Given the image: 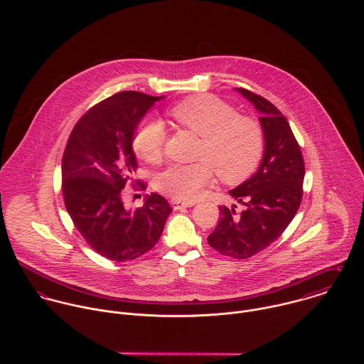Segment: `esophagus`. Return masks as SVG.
<instances>
[{"mask_svg": "<svg viewBox=\"0 0 364 364\" xmlns=\"http://www.w3.org/2000/svg\"><path fill=\"white\" fill-rule=\"evenodd\" d=\"M171 205H172L173 210H181V208H192V206H195V203H192V202H182V200H178V199H172V200H171Z\"/></svg>", "mask_w": 364, "mask_h": 364, "instance_id": "obj_1", "label": "esophagus"}]
</instances>
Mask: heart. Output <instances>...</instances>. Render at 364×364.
Wrapping results in <instances>:
<instances>
[{"instance_id": "1", "label": "heart", "mask_w": 364, "mask_h": 364, "mask_svg": "<svg viewBox=\"0 0 364 364\" xmlns=\"http://www.w3.org/2000/svg\"><path fill=\"white\" fill-rule=\"evenodd\" d=\"M172 119L202 137L195 164H172L156 178L161 192L178 200H195L213 179V169L228 183L245 179L258 165L263 150L259 124L238 116L234 107L211 95L188 98L169 109ZM165 129L156 119L140 124L133 136V150L147 162L162 156Z\"/></svg>"}]
</instances>
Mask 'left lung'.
<instances>
[{
    "label": "left lung",
    "instance_id": "left-lung-1",
    "mask_svg": "<svg viewBox=\"0 0 364 364\" xmlns=\"http://www.w3.org/2000/svg\"><path fill=\"white\" fill-rule=\"evenodd\" d=\"M237 91L260 113L264 151L258 171L230 192L245 208L237 213V206L218 208V224L208 242L221 255L248 259L274 242L294 218L306 169L300 146L280 110L245 88Z\"/></svg>",
    "mask_w": 364,
    "mask_h": 364
}]
</instances>
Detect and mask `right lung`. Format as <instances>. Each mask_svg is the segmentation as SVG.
I'll return each instance as SVG.
<instances>
[{
    "label": "right lung",
    "mask_w": 364,
    "mask_h": 364,
    "mask_svg": "<svg viewBox=\"0 0 364 364\" xmlns=\"http://www.w3.org/2000/svg\"><path fill=\"white\" fill-rule=\"evenodd\" d=\"M159 100L136 91L106 98L77 122L63 154L65 208L87 244L107 259L126 262L149 252L172 211L156 193L134 210L123 202V188L137 169L134 130ZM133 188L144 191L146 183L137 181Z\"/></svg>",
    "instance_id": "1"
}]
</instances>
